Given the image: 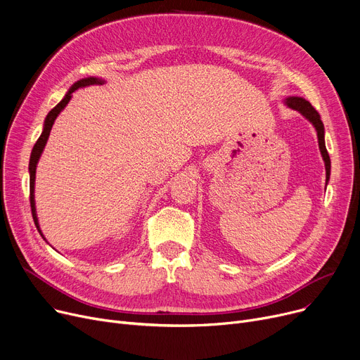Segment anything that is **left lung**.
Segmentation results:
<instances>
[{
    "label": "left lung",
    "mask_w": 360,
    "mask_h": 360,
    "mask_svg": "<svg viewBox=\"0 0 360 360\" xmlns=\"http://www.w3.org/2000/svg\"><path fill=\"white\" fill-rule=\"evenodd\" d=\"M285 103L297 110L299 113H302L316 129V136H318V146H319V151H321V156L324 159L326 163V175H327V182L330 181V172H331V160L328 156V151L326 147V140H324V124L321 121L319 113L315 110V108L304 98H299V96H290L285 99Z\"/></svg>",
    "instance_id": "8db88e82"
}]
</instances>
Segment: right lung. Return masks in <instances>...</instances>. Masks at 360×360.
<instances>
[{"label": "right lung", "mask_w": 360, "mask_h": 360, "mask_svg": "<svg viewBox=\"0 0 360 360\" xmlns=\"http://www.w3.org/2000/svg\"><path fill=\"white\" fill-rule=\"evenodd\" d=\"M105 83L102 79H96V77H87V79H82L79 80L77 83H74L70 90L67 91V94L64 96V99L56 105L48 115L45 118V124H44V131L41 137L37 139L36 144L33 146V150H32V155H30V162H29V174H30V207H32V216H33V220H34V224L37 231H39V233L42 235V231L39 229V221H37V216H36V207H34V176H36V166H37V162H39V158L42 155V151L45 148V144L48 141V137H49V132L52 129V125L56 120V117L60 115V112L67 106V103L70 102L71 96H72V91H75L77 89H83V87H87V86H91V84H102ZM44 236V235H42Z\"/></svg>", "instance_id": "add662e5"}]
</instances>
